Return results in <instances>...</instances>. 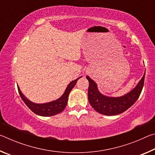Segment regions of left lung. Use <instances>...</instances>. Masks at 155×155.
I'll list each match as a JSON object with an SVG mask.
<instances>
[{
  "label": "left lung",
  "mask_w": 155,
  "mask_h": 155,
  "mask_svg": "<svg viewBox=\"0 0 155 155\" xmlns=\"http://www.w3.org/2000/svg\"><path fill=\"white\" fill-rule=\"evenodd\" d=\"M145 72L137 85L132 90L118 97L104 95L98 90L95 81L87 76L86 78L89 81L88 100L91 107L99 114L105 115H115L127 111L140 96L143 87Z\"/></svg>",
  "instance_id": "obj_1"
}]
</instances>
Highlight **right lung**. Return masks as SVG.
<instances>
[{"mask_svg": "<svg viewBox=\"0 0 155 155\" xmlns=\"http://www.w3.org/2000/svg\"><path fill=\"white\" fill-rule=\"evenodd\" d=\"M81 77H78L77 79L71 81V82L69 83V85L67 86V87L65 90L64 94H62V96L60 97V98L46 103H33V102L31 101L30 100H28L27 97L22 93V91H21L18 85V91H19L21 98H22V101H24L26 105H27L33 113H35V114L38 115H41V116H52V115L58 114L62 111H64L65 107L67 105L68 98L70 92L72 90V88L74 87L77 81Z\"/></svg>", "mask_w": 155, "mask_h": 155, "instance_id": "add662e5", "label": "right lung"}]
</instances>
